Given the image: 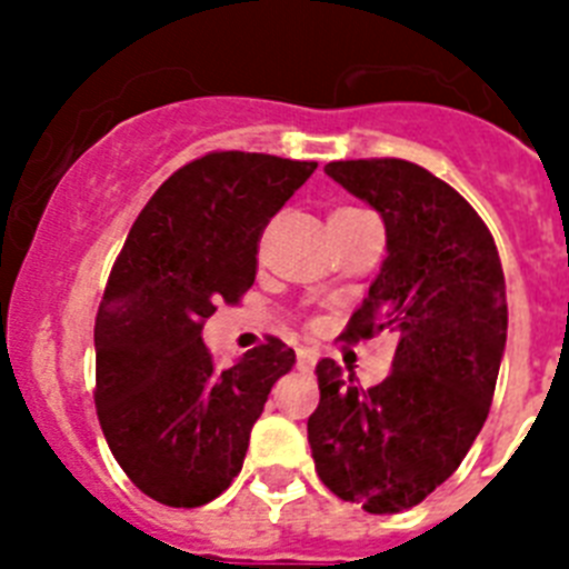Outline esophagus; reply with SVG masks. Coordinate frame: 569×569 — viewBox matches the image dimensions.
I'll use <instances>...</instances> for the list:
<instances>
[{
	"instance_id": "34e87169",
	"label": "esophagus",
	"mask_w": 569,
	"mask_h": 569,
	"mask_svg": "<svg viewBox=\"0 0 569 569\" xmlns=\"http://www.w3.org/2000/svg\"><path fill=\"white\" fill-rule=\"evenodd\" d=\"M298 366H301V369H312V366H316V351H310V348H298Z\"/></svg>"
}]
</instances>
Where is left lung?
I'll list each match as a JSON object with an SVG mask.
<instances>
[{
	"label": "left lung",
	"mask_w": 569,
	"mask_h": 569,
	"mask_svg": "<svg viewBox=\"0 0 569 569\" xmlns=\"http://www.w3.org/2000/svg\"><path fill=\"white\" fill-rule=\"evenodd\" d=\"M325 171L378 209L389 250L339 339L392 333L396 355L369 389L321 360L307 437L330 493L398 513L460 467L490 413L508 337L502 259L481 214L419 164L351 159Z\"/></svg>",
	"instance_id": "obj_1"
}]
</instances>
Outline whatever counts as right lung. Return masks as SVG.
Here are the masks:
<instances>
[{
  "label": "right lung",
  "mask_w": 569,
  "mask_h": 569,
  "mask_svg": "<svg viewBox=\"0 0 569 569\" xmlns=\"http://www.w3.org/2000/svg\"><path fill=\"white\" fill-rule=\"evenodd\" d=\"M316 168L200 156L156 189L114 259L93 325V405L120 469L156 502L200 508L221 496L274 380L292 369L277 337L218 369L200 333L218 303L253 286L262 230Z\"/></svg>",
  "instance_id": "obj_1"
}]
</instances>
